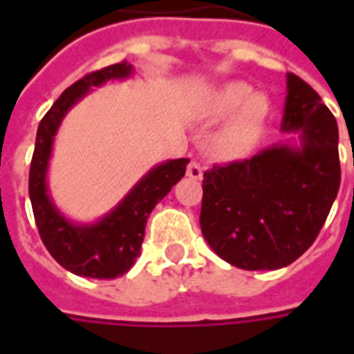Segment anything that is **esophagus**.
Returning a JSON list of instances; mask_svg holds the SVG:
<instances>
[{
	"instance_id": "obj_1",
	"label": "esophagus",
	"mask_w": 354,
	"mask_h": 354,
	"mask_svg": "<svg viewBox=\"0 0 354 354\" xmlns=\"http://www.w3.org/2000/svg\"><path fill=\"white\" fill-rule=\"evenodd\" d=\"M187 177H191V179H203V167L198 165L197 161H191L189 165H187Z\"/></svg>"
}]
</instances>
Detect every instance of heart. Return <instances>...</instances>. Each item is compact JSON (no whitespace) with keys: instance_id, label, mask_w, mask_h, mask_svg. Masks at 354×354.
Segmentation results:
<instances>
[{"instance_id":"b5f03b06","label":"heart","mask_w":354,"mask_h":354,"mask_svg":"<svg viewBox=\"0 0 354 354\" xmlns=\"http://www.w3.org/2000/svg\"><path fill=\"white\" fill-rule=\"evenodd\" d=\"M268 110L266 96L254 94L242 82H226L212 88L205 98L203 114L209 120H226L214 131L209 151L216 159L246 156L264 133Z\"/></svg>"}]
</instances>
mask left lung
Returning <instances> with one entry per match:
<instances>
[{
    "label": "left lung",
    "instance_id": "obj_1",
    "mask_svg": "<svg viewBox=\"0 0 354 354\" xmlns=\"http://www.w3.org/2000/svg\"><path fill=\"white\" fill-rule=\"evenodd\" d=\"M279 129L288 140L203 175V236L242 270L295 262L319 234L341 185L337 120L292 73Z\"/></svg>",
    "mask_w": 354,
    "mask_h": 354
}]
</instances>
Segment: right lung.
Here are the masks:
<instances>
[{"mask_svg": "<svg viewBox=\"0 0 354 354\" xmlns=\"http://www.w3.org/2000/svg\"><path fill=\"white\" fill-rule=\"evenodd\" d=\"M131 75L133 66L124 61L80 78L62 92L37 129L29 171V197L35 223L50 256L76 276L112 279L126 274L142 254L140 248L149 212L173 185L183 179L189 163V159L181 157L153 165L114 209L94 223H76L57 207L48 189V165L62 120L88 92L112 80H126Z\"/></svg>", "mask_w": 354, "mask_h": 354, "instance_id": "1", "label": "right lung"}]
</instances>
